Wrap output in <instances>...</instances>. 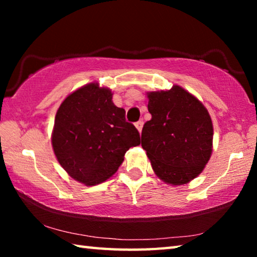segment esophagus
<instances>
[{
    "label": "esophagus",
    "mask_w": 257,
    "mask_h": 257,
    "mask_svg": "<svg viewBox=\"0 0 257 257\" xmlns=\"http://www.w3.org/2000/svg\"><path fill=\"white\" fill-rule=\"evenodd\" d=\"M143 124H144V122H143V120H139V121H137L136 123H135V125H136V128H137V130L139 133L142 132V129H143Z\"/></svg>",
    "instance_id": "obj_1"
}]
</instances>
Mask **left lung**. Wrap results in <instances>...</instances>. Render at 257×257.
Listing matches in <instances>:
<instances>
[{"mask_svg":"<svg viewBox=\"0 0 257 257\" xmlns=\"http://www.w3.org/2000/svg\"><path fill=\"white\" fill-rule=\"evenodd\" d=\"M152 119L142 130V146L160 179L185 185L203 171L212 153L213 124L205 106L180 86L152 92Z\"/></svg>","mask_w":257,"mask_h":257,"instance_id":"left-lung-1","label":"left lung"}]
</instances>
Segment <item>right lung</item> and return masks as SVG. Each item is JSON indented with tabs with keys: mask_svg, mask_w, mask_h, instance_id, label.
I'll return each instance as SVG.
<instances>
[{
	"mask_svg": "<svg viewBox=\"0 0 257 257\" xmlns=\"http://www.w3.org/2000/svg\"><path fill=\"white\" fill-rule=\"evenodd\" d=\"M139 144L138 130L113 104L111 90L95 82L69 95L56 112L54 154L69 176L87 186L114 175L125 152Z\"/></svg>",
	"mask_w": 257,
	"mask_h": 257,
	"instance_id": "1",
	"label": "right lung"
}]
</instances>
